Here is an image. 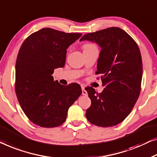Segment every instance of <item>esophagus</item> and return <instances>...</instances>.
<instances>
[{
    "label": "esophagus",
    "instance_id": "1",
    "mask_svg": "<svg viewBox=\"0 0 157 157\" xmlns=\"http://www.w3.org/2000/svg\"><path fill=\"white\" fill-rule=\"evenodd\" d=\"M82 95H84V96L87 95V92H86V91L85 90V87H84V86H82Z\"/></svg>",
    "mask_w": 157,
    "mask_h": 157
}]
</instances>
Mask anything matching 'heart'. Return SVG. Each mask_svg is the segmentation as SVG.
I'll use <instances>...</instances> for the list:
<instances>
[{
    "instance_id": "obj_1",
    "label": "heart",
    "mask_w": 157,
    "mask_h": 157,
    "mask_svg": "<svg viewBox=\"0 0 157 157\" xmlns=\"http://www.w3.org/2000/svg\"><path fill=\"white\" fill-rule=\"evenodd\" d=\"M97 48V46H96L94 44H86L83 46L84 51L90 50V49H93V48Z\"/></svg>"
}]
</instances>
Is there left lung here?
Returning a JSON list of instances; mask_svg holds the SVG:
<instances>
[{"mask_svg":"<svg viewBox=\"0 0 157 157\" xmlns=\"http://www.w3.org/2000/svg\"><path fill=\"white\" fill-rule=\"evenodd\" d=\"M96 43L101 48L97 75H102V92L86 90L91 106L86 117L100 127H111L124 121L138 99L142 78L141 53L127 32L110 27L85 34L79 41Z\"/></svg>","mask_w":157,"mask_h":157,"instance_id":"8db88e82","label":"left lung"}]
</instances>
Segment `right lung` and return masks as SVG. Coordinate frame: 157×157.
<instances>
[{
	"mask_svg": "<svg viewBox=\"0 0 157 157\" xmlns=\"http://www.w3.org/2000/svg\"><path fill=\"white\" fill-rule=\"evenodd\" d=\"M82 35L44 28L21 46L15 65V92L25 115L36 125H60L81 95L78 84L62 85L53 81L52 75L55 69L64 67L67 48Z\"/></svg>",
	"mask_w": 157,
	"mask_h": 157,
	"instance_id": "right-lung-1",
	"label": "right lung"
}]
</instances>
